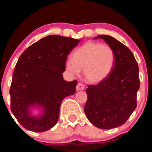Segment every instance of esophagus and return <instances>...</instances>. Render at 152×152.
<instances>
[{"label": "esophagus", "mask_w": 152, "mask_h": 152, "mask_svg": "<svg viewBox=\"0 0 152 152\" xmlns=\"http://www.w3.org/2000/svg\"><path fill=\"white\" fill-rule=\"evenodd\" d=\"M85 88V85L83 83H81V82H79L77 84L76 86V90L77 91H83Z\"/></svg>", "instance_id": "34e87169"}]
</instances>
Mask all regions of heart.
Returning a JSON list of instances; mask_svg holds the SVG:
<instances>
[{
    "instance_id": "heart-1",
    "label": "heart",
    "mask_w": 152,
    "mask_h": 152,
    "mask_svg": "<svg viewBox=\"0 0 152 152\" xmlns=\"http://www.w3.org/2000/svg\"><path fill=\"white\" fill-rule=\"evenodd\" d=\"M115 62V53L110 45L88 42L76 50L72 58L67 59L65 66L72 75H79L84 69L87 80L98 83L109 75Z\"/></svg>"
}]
</instances>
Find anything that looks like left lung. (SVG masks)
Listing matches in <instances>:
<instances>
[{"label":"left lung","mask_w":152,"mask_h":152,"mask_svg":"<svg viewBox=\"0 0 152 152\" xmlns=\"http://www.w3.org/2000/svg\"><path fill=\"white\" fill-rule=\"evenodd\" d=\"M115 53L111 72L96 85H88L84 112L95 127L110 129L124 124L137 107V93L140 87L139 67L127 46L111 36L98 35Z\"/></svg>","instance_id":"1"}]
</instances>
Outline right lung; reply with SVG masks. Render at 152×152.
Here are the masks:
<instances>
[{"label":"right lung","mask_w":152,"mask_h":152,"mask_svg":"<svg viewBox=\"0 0 152 152\" xmlns=\"http://www.w3.org/2000/svg\"><path fill=\"white\" fill-rule=\"evenodd\" d=\"M80 41L60 35H49L30 45L18 60L12 74L11 110L23 127L43 132L58 120L61 101L76 92L78 82L63 79L68 53ZM42 106L40 117L30 115L29 109Z\"/></svg>","instance_id":"right-lung-1"}]
</instances>
